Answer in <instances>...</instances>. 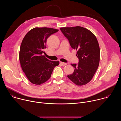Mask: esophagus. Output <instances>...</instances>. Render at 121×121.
I'll list each match as a JSON object with an SVG mask.
<instances>
[{
    "label": "esophagus",
    "instance_id": "esophagus-1",
    "mask_svg": "<svg viewBox=\"0 0 121 121\" xmlns=\"http://www.w3.org/2000/svg\"><path fill=\"white\" fill-rule=\"evenodd\" d=\"M60 64H61V65H63V66H65V65H67V63H64V62H60Z\"/></svg>",
    "mask_w": 121,
    "mask_h": 121
}]
</instances>
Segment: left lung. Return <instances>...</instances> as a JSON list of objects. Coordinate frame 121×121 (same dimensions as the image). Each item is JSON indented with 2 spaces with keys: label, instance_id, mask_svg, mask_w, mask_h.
I'll use <instances>...</instances> for the list:
<instances>
[{
  "label": "left lung",
  "instance_id": "1",
  "mask_svg": "<svg viewBox=\"0 0 121 121\" xmlns=\"http://www.w3.org/2000/svg\"><path fill=\"white\" fill-rule=\"evenodd\" d=\"M60 30L71 47L77 51L76 56L79 59L78 65L71 64L74 71L67 77L78 86L85 85L92 79L99 65L100 49L96 37L80 26L62 27Z\"/></svg>",
  "mask_w": 121,
  "mask_h": 121
}]
</instances>
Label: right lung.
Listing matches in <instances>:
<instances>
[{"instance_id":"add662e5","label":"right lung","mask_w":121,"mask_h":121,"mask_svg":"<svg viewBox=\"0 0 121 121\" xmlns=\"http://www.w3.org/2000/svg\"><path fill=\"white\" fill-rule=\"evenodd\" d=\"M59 30L46 27L34 28L29 31L22 42L19 60L22 69L32 84L41 85L51 77L58 61L48 60L43 54L47 38Z\"/></svg>"}]
</instances>
